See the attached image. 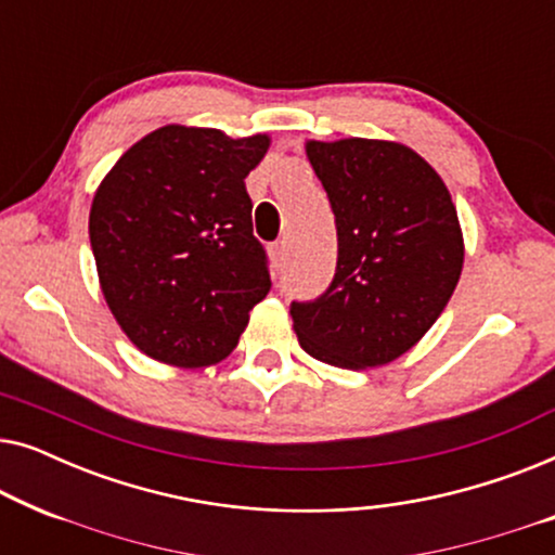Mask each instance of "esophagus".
<instances>
[{"mask_svg":"<svg viewBox=\"0 0 555 555\" xmlns=\"http://www.w3.org/2000/svg\"><path fill=\"white\" fill-rule=\"evenodd\" d=\"M270 257H272V264H275V268L283 264V260H285V240H278L275 245H270Z\"/></svg>","mask_w":555,"mask_h":555,"instance_id":"esophagus-1","label":"esophagus"}]
</instances>
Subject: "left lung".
I'll use <instances>...</instances> for the list:
<instances>
[{"label": "left lung", "mask_w": 555, "mask_h": 555, "mask_svg": "<svg viewBox=\"0 0 555 555\" xmlns=\"http://www.w3.org/2000/svg\"><path fill=\"white\" fill-rule=\"evenodd\" d=\"M338 230L336 275L293 302L300 348L338 369H376L420 344L457 287L465 242L444 181L404 143L308 141Z\"/></svg>", "instance_id": "1"}]
</instances>
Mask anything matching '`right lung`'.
Here are the masks:
<instances>
[{
    "label": "right lung",
    "instance_id": "right-lung-1",
    "mask_svg": "<svg viewBox=\"0 0 555 555\" xmlns=\"http://www.w3.org/2000/svg\"><path fill=\"white\" fill-rule=\"evenodd\" d=\"M270 135L164 126L105 173L90 247L113 318L133 346L179 369L227 359L270 293L245 179Z\"/></svg>",
    "mask_w": 555,
    "mask_h": 555
}]
</instances>
